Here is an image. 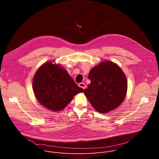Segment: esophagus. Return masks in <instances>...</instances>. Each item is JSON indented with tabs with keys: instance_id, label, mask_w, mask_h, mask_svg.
I'll return each mask as SVG.
<instances>
[{
	"instance_id": "esophagus-1",
	"label": "esophagus",
	"mask_w": 159,
	"mask_h": 159,
	"mask_svg": "<svg viewBox=\"0 0 159 159\" xmlns=\"http://www.w3.org/2000/svg\"><path fill=\"white\" fill-rule=\"evenodd\" d=\"M79 86L80 87H81V88H82L83 89H85V84H84V83H83V82H81V83H79Z\"/></svg>"
}]
</instances>
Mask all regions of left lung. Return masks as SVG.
<instances>
[{"mask_svg":"<svg viewBox=\"0 0 159 159\" xmlns=\"http://www.w3.org/2000/svg\"><path fill=\"white\" fill-rule=\"evenodd\" d=\"M88 78L90 84L84 94L97 111L106 113L122 103L127 91V80L116 64L103 61L90 70Z\"/></svg>","mask_w":159,"mask_h":159,"instance_id":"obj_1","label":"left lung"}]
</instances>
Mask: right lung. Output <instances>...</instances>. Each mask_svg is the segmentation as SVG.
<instances>
[{
  "label": "right lung",
  "instance_id": "1",
  "mask_svg": "<svg viewBox=\"0 0 159 159\" xmlns=\"http://www.w3.org/2000/svg\"><path fill=\"white\" fill-rule=\"evenodd\" d=\"M33 87L38 102L54 111L64 109L75 94L84 91L64 69L52 62L37 70Z\"/></svg>",
  "mask_w": 159,
  "mask_h": 159
}]
</instances>
